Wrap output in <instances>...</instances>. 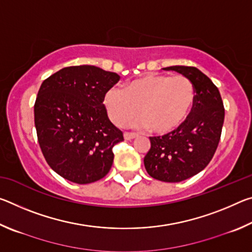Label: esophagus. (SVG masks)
Here are the masks:
<instances>
[{
    "label": "esophagus",
    "instance_id": "esophagus-1",
    "mask_svg": "<svg viewBox=\"0 0 252 252\" xmlns=\"http://www.w3.org/2000/svg\"><path fill=\"white\" fill-rule=\"evenodd\" d=\"M123 136H125L126 140H132V139L136 138V136H138V134H136V133H131V132H125V134H123Z\"/></svg>",
    "mask_w": 252,
    "mask_h": 252
}]
</instances>
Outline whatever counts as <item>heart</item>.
I'll use <instances>...</instances> for the list:
<instances>
[{"label":"heart","mask_w":252,"mask_h":252,"mask_svg":"<svg viewBox=\"0 0 252 252\" xmlns=\"http://www.w3.org/2000/svg\"><path fill=\"white\" fill-rule=\"evenodd\" d=\"M195 97L194 85L183 75L149 74L126 84L111 88L103 103L114 125L126 126L140 114V126L158 134L178 129L187 120Z\"/></svg>","instance_id":"1"}]
</instances>
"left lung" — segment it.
Masks as SVG:
<instances>
[{
    "label": "left lung",
    "instance_id": "8db88e82",
    "mask_svg": "<svg viewBox=\"0 0 252 252\" xmlns=\"http://www.w3.org/2000/svg\"><path fill=\"white\" fill-rule=\"evenodd\" d=\"M176 71L194 85L195 97L187 120L172 132L150 136L151 148L144 157L149 176L163 182H180L207 167L218 148L224 108L218 88L194 66L164 67Z\"/></svg>",
    "mask_w": 252,
    "mask_h": 252
}]
</instances>
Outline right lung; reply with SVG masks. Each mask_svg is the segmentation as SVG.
<instances>
[{
    "label": "right lung",
    "instance_id": "add662e5",
    "mask_svg": "<svg viewBox=\"0 0 252 252\" xmlns=\"http://www.w3.org/2000/svg\"><path fill=\"white\" fill-rule=\"evenodd\" d=\"M120 76L94 65L63 67L43 81L34 104V123L46 162L59 176L79 185L105 177L112 149L123 141L103 104Z\"/></svg>",
    "mask_w": 252,
    "mask_h": 252
}]
</instances>
